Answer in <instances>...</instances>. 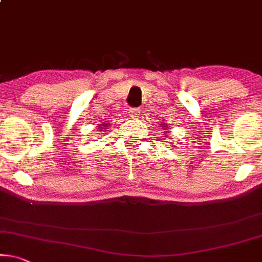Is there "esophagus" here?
Listing matches in <instances>:
<instances>
[{
  "mask_svg": "<svg viewBox=\"0 0 262 262\" xmlns=\"http://www.w3.org/2000/svg\"><path fill=\"white\" fill-rule=\"evenodd\" d=\"M141 114V110L140 109H132L130 111H129V115H130V117L132 118H137V117H139V115Z\"/></svg>",
  "mask_w": 262,
  "mask_h": 262,
  "instance_id": "1",
  "label": "esophagus"
}]
</instances>
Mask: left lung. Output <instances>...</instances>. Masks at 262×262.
<instances>
[{"label":"left lung","mask_w":262,"mask_h":262,"mask_svg":"<svg viewBox=\"0 0 262 262\" xmlns=\"http://www.w3.org/2000/svg\"><path fill=\"white\" fill-rule=\"evenodd\" d=\"M162 128H163V130H165V132H164V138H171V134H170V132H167V130H169V129H166V128H169V125H166L165 123H163Z\"/></svg>","instance_id":"1"}]
</instances>
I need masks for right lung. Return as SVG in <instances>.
Returning <instances> with one entry per match:
<instances>
[{
	"mask_svg": "<svg viewBox=\"0 0 262 262\" xmlns=\"http://www.w3.org/2000/svg\"><path fill=\"white\" fill-rule=\"evenodd\" d=\"M105 127H107V124L106 123H103V124H98L97 125V130H104V129H105Z\"/></svg>",
	"mask_w": 262,
	"mask_h": 262,
	"instance_id": "right-lung-1",
	"label": "right lung"
}]
</instances>
